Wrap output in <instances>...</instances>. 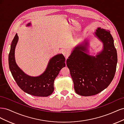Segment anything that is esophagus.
<instances>
[{
  "label": "esophagus",
  "mask_w": 124,
  "mask_h": 124,
  "mask_svg": "<svg viewBox=\"0 0 124 124\" xmlns=\"http://www.w3.org/2000/svg\"><path fill=\"white\" fill-rule=\"evenodd\" d=\"M62 54L64 55V56L65 57H66V58H67L69 56V51H68V50H62Z\"/></svg>",
  "instance_id": "esophagus-1"
}]
</instances>
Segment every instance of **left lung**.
Listing matches in <instances>:
<instances>
[{
	"label": "left lung",
	"instance_id": "1",
	"mask_svg": "<svg viewBox=\"0 0 124 124\" xmlns=\"http://www.w3.org/2000/svg\"><path fill=\"white\" fill-rule=\"evenodd\" d=\"M94 35L103 44L96 56L89 55L88 40L75 47L67 59L77 94L95 95L106 89L113 80L117 62V51L110 31L98 27Z\"/></svg>",
	"mask_w": 124,
	"mask_h": 124
}]
</instances>
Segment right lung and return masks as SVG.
I'll list each match as a JSON object with an SVG mask.
<instances>
[{
	"label": "right lung",
	"instance_id": "obj_1",
	"mask_svg": "<svg viewBox=\"0 0 124 124\" xmlns=\"http://www.w3.org/2000/svg\"><path fill=\"white\" fill-rule=\"evenodd\" d=\"M29 23L26 27L31 26ZM18 40L17 33L11 44L8 61L9 68L17 85L23 91L35 96L47 97L54 91L55 78L63 67H65V58L62 54L52 57L43 73L37 77H31L26 74L16 64L15 59V50Z\"/></svg>",
	"mask_w": 124,
	"mask_h": 124
}]
</instances>
